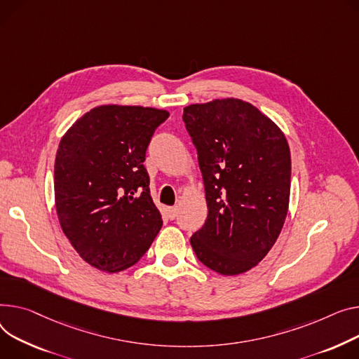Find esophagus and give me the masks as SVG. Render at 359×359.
<instances>
[{"label": "esophagus", "mask_w": 359, "mask_h": 359, "mask_svg": "<svg viewBox=\"0 0 359 359\" xmlns=\"http://www.w3.org/2000/svg\"><path fill=\"white\" fill-rule=\"evenodd\" d=\"M177 212H179L177 206H170V208H167V215H169V218H170V219H175V218L177 217Z\"/></svg>", "instance_id": "esophagus-1"}]
</instances>
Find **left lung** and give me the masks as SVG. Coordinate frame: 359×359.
Here are the masks:
<instances>
[{"mask_svg":"<svg viewBox=\"0 0 359 359\" xmlns=\"http://www.w3.org/2000/svg\"><path fill=\"white\" fill-rule=\"evenodd\" d=\"M208 218L190 244L222 276L247 273L276 244L290 202L292 157L280 127L252 104L221 98L184 108Z\"/></svg>","mask_w":359,"mask_h":359,"instance_id":"8db88e82","label":"left lung"}]
</instances>
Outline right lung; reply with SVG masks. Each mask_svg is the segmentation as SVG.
<instances>
[{"instance_id":"obj_1","label":"right lung","mask_w":359,"mask_h":359,"mask_svg":"<svg viewBox=\"0 0 359 359\" xmlns=\"http://www.w3.org/2000/svg\"><path fill=\"white\" fill-rule=\"evenodd\" d=\"M169 111L100 105L63 134L55 160V206L72 247L105 273L144 255L163 219L144 167L154 130Z\"/></svg>"}]
</instances>
